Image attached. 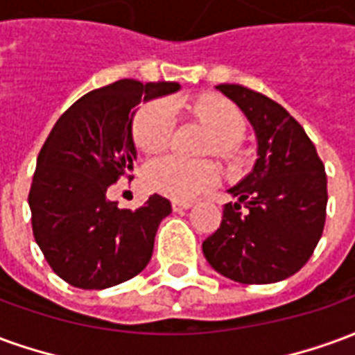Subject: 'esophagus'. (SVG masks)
Wrapping results in <instances>:
<instances>
[{
  "label": "esophagus",
  "mask_w": 355,
  "mask_h": 355,
  "mask_svg": "<svg viewBox=\"0 0 355 355\" xmlns=\"http://www.w3.org/2000/svg\"><path fill=\"white\" fill-rule=\"evenodd\" d=\"M173 205V211H186V209H190L192 207V201H173L171 203Z\"/></svg>",
  "instance_id": "1"
}]
</instances>
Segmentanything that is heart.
Wrapping results in <instances>:
<instances>
[{"mask_svg":"<svg viewBox=\"0 0 355 355\" xmlns=\"http://www.w3.org/2000/svg\"><path fill=\"white\" fill-rule=\"evenodd\" d=\"M193 112L211 131L215 140L211 150L220 155H232L236 142L243 135V117L238 108L223 98H201ZM173 108L167 101H154L142 106L135 116L132 137L142 152L155 154L167 148L173 135ZM150 190L171 200H192L220 180V171L211 162H188L178 155H162L150 163L144 173Z\"/></svg>","mask_w":355,"mask_h":355,"instance_id":"1","label":"heart"}]
</instances>
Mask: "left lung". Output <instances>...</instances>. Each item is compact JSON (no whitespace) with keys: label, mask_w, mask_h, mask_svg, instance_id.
<instances>
[{"label":"left lung","mask_w":355,"mask_h":355,"mask_svg":"<svg viewBox=\"0 0 355 355\" xmlns=\"http://www.w3.org/2000/svg\"><path fill=\"white\" fill-rule=\"evenodd\" d=\"M216 89L249 119L257 162L228 190L238 201L224 205L220 228L203 241V254L234 282H282L304 266L323 234L325 167L302 125L282 104L243 85Z\"/></svg>","instance_id":"8db88e82"}]
</instances>
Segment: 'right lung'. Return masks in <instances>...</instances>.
<instances>
[{
  "label": "right lung",
  "instance_id": "1",
  "mask_svg": "<svg viewBox=\"0 0 355 355\" xmlns=\"http://www.w3.org/2000/svg\"><path fill=\"white\" fill-rule=\"evenodd\" d=\"M178 89L175 81L119 80L81 96L58 117L37 155L28 203L35 243L66 283L114 287L152 259L169 200L154 193L131 211L117 207L106 192L137 159L131 131L137 106Z\"/></svg>",
  "mask_w": 355,
  "mask_h": 355
}]
</instances>
